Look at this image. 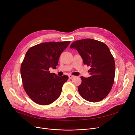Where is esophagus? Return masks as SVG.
Returning a JSON list of instances; mask_svg holds the SVG:
<instances>
[{
    "mask_svg": "<svg viewBox=\"0 0 135 135\" xmlns=\"http://www.w3.org/2000/svg\"><path fill=\"white\" fill-rule=\"evenodd\" d=\"M68 77H69V78L70 79H72L73 78H74V75H73L70 74V75H68Z\"/></svg>",
    "mask_w": 135,
    "mask_h": 135,
    "instance_id": "1",
    "label": "esophagus"
}]
</instances>
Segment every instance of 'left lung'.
Segmentation results:
<instances>
[{"mask_svg":"<svg viewBox=\"0 0 135 135\" xmlns=\"http://www.w3.org/2000/svg\"><path fill=\"white\" fill-rule=\"evenodd\" d=\"M70 48L77 50L84 64L90 67V77H80V95L88 102L102 100L112 88L115 74L114 58L109 47L99 41L86 38L75 41Z\"/></svg>","mask_w":135,"mask_h":135,"instance_id":"obj_1","label":"left lung"}]
</instances>
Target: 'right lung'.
Wrapping results in <instances>:
<instances>
[{
    "label": "right lung",
    "instance_id": "obj_1",
    "mask_svg": "<svg viewBox=\"0 0 135 135\" xmlns=\"http://www.w3.org/2000/svg\"><path fill=\"white\" fill-rule=\"evenodd\" d=\"M70 43L44 42L31 47L27 51L20 68L23 86L32 101L41 105H49L60 97L68 77H58L49 69L56 68L62 52Z\"/></svg>",
    "mask_w": 135,
    "mask_h": 135
}]
</instances>
